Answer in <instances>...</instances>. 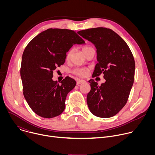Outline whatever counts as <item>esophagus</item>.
Listing matches in <instances>:
<instances>
[{
  "mask_svg": "<svg viewBox=\"0 0 155 155\" xmlns=\"http://www.w3.org/2000/svg\"><path fill=\"white\" fill-rule=\"evenodd\" d=\"M85 82H86V81L84 80H80V79L77 80V84H81V83H84Z\"/></svg>",
  "mask_w": 155,
  "mask_h": 155,
  "instance_id": "obj_1",
  "label": "esophagus"
}]
</instances>
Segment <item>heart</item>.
<instances>
[{"label":"heart","mask_w":155,"mask_h":155,"mask_svg":"<svg viewBox=\"0 0 155 155\" xmlns=\"http://www.w3.org/2000/svg\"><path fill=\"white\" fill-rule=\"evenodd\" d=\"M90 48H92L91 47H85L84 48H83L82 49V52L83 53L84 51H85L86 50H88V49H90ZM72 53V50H70L68 54H67V56H66V58H67V59H69L71 54ZM90 71V68H77L75 69H74L73 71V73L78 76H80V77H86L88 73V72Z\"/></svg>","instance_id":"1"}]
</instances>
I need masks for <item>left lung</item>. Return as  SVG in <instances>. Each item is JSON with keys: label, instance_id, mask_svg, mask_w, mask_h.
Segmentation results:
<instances>
[{"label": "left lung", "instance_id": "obj_1", "mask_svg": "<svg viewBox=\"0 0 155 155\" xmlns=\"http://www.w3.org/2000/svg\"><path fill=\"white\" fill-rule=\"evenodd\" d=\"M78 34L91 41L96 48L97 64L93 77L104 74L105 83L99 86L89 81L91 90L86 102L90 112L101 118L117 114L127 102L134 83L135 61L127 43L110 29L96 28Z\"/></svg>", "mask_w": 155, "mask_h": 155}]
</instances>
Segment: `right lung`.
<instances>
[{
	"label": "right lung",
	"mask_w": 155,
	"mask_h": 155,
	"mask_svg": "<svg viewBox=\"0 0 155 155\" xmlns=\"http://www.w3.org/2000/svg\"><path fill=\"white\" fill-rule=\"evenodd\" d=\"M84 43L74 31L65 29H48L28 43L20 74L25 98L37 115L51 118L63 112L66 96L76 81L66 77L59 84L52 79L53 71L65 62L66 53L73 45Z\"/></svg>",
	"instance_id": "1"
}]
</instances>
